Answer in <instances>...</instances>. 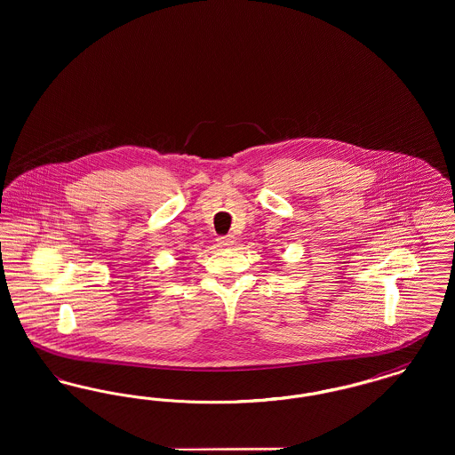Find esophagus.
<instances>
[{
	"mask_svg": "<svg viewBox=\"0 0 455 455\" xmlns=\"http://www.w3.org/2000/svg\"><path fill=\"white\" fill-rule=\"evenodd\" d=\"M217 242L220 247H232L235 243V238L232 235H225V237H218Z\"/></svg>",
	"mask_w": 455,
	"mask_h": 455,
	"instance_id": "34e87169",
	"label": "esophagus"
}]
</instances>
